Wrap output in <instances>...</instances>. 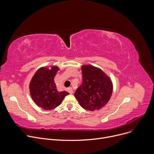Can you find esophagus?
<instances>
[{
  "mask_svg": "<svg viewBox=\"0 0 154 154\" xmlns=\"http://www.w3.org/2000/svg\"><path fill=\"white\" fill-rule=\"evenodd\" d=\"M68 91L70 93V94H72L73 93V90H72V88L71 87H69L68 88Z\"/></svg>",
  "mask_w": 154,
  "mask_h": 154,
  "instance_id": "esophagus-1",
  "label": "esophagus"
}]
</instances>
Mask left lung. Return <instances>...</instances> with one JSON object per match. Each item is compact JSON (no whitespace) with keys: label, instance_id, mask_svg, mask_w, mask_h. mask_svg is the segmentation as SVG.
<instances>
[{"label":"left lung","instance_id":"1","mask_svg":"<svg viewBox=\"0 0 154 154\" xmlns=\"http://www.w3.org/2000/svg\"><path fill=\"white\" fill-rule=\"evenodd\" d=\"M81 69L83 82L74 93L75 97L86 110H98L110 99L112 81L102 70L92 65H82Z\"/></svg>","mask_w":154,"mask_h":154}]
</instances>
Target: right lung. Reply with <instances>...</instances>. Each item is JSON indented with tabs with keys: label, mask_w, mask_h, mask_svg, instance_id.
Masks as SVG:
<instances>
[{
	"label": "right lung",
	"mask_w": 154,
	"mask_h": 154,
	"mask_svg": "<svg viewBox=\"0 0 154 154\" xmlns=\"http://www.w3.org/2000/svg\"><path fill=\"white\" fill-rule=\"evenodd\" d=\"M57 66L41 67L38 69L30 84V96L34 102L45 110H49L59 106L65 96L69 94L67 91H58L54 77L58 71Z\"/></svg>",
	"instance_id": "add662e5"
}]
</instances>
